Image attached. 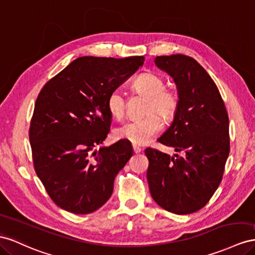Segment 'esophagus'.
Listing matches in <instances>:
<instances>
[{"label": "esophagus", "instance_id": "obj_1", "mask_svg": "<svg viewBox=\"0 0 255 255\" xmlns=\"http://www.w3.org/2000/svg\"><path fill=\"white\" fill-rule=\"evenodd\" d=\"M133 151H134V153H140L141 152V148H139V147H137V146H133Z\"/></svg>", "mask_w": 255, "mask_h": 255}]
</instances>
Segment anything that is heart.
<instances>
[{
  "label": "heart",
  "mask_w": 255,
  "mask_h": 255,
  "mask_svg": "<svg viewBox=\"0 0 255 255\" xmlns=\"http://www.w3.org/2000/svg\"><path fill=\"white\" fill-rule=\"evenodd\" d=\"M132 90L142 96H146L147 114L146 118L134 120L126 123L116 129V137L126 139L136 146H143L150 141L154 135L162 129V121L170 120L175 116L178 105L179 96L176 91L165 88V80L154 73H142L137 76L130 85ZM127 102L125 96L119 90H114L109 93L106 100L108 113L114 119L120 120L126 114Z\"/></svg>",
  "instance_id": "b5f03b06"
}]
</instances>
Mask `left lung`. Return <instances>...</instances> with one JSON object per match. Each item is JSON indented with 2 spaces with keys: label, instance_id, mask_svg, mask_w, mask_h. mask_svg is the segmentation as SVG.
<instances>
[{
  "label": "left lung",
  "instance_id": "obj_1",
  "mask_svg": "<svg viewBox=\"0 0 255 255\" xmlns=\"http://www.w3.org/2000/svg\"><path fill=\"white\" fill-rule=\"evenodd\" d=\"M155 65L177 86L179 105L174 121L157 141L182 156L147 148L150 193L161 207L176 215L203 208L222 180L230 153L229 116L215 81L193 58L161 56Z\"/></svg>",
  "mask_w": 255,
  "mask_h": 255
}]
</instances>
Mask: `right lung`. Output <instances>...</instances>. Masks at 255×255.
Listing matches in <instances>:
<instances>
[{"label":"right lung","instance_id":"1","mask_svg":"<svg viewBox=\"0 0 255 255\" xmlns=\"http://www.w3.org/2000/svg\"><path fill=\"white\" fill-rule=\"evenodd\" d=\"M143 57H81L39 92L30 126L35 171L60 208L87 215L101 208L114 191L117 174L133 155L121 139H106L112 116L106 107L116 90L143 64Z\"/></svg>","mask_w":255,"mask_h":255}]
</instances>
